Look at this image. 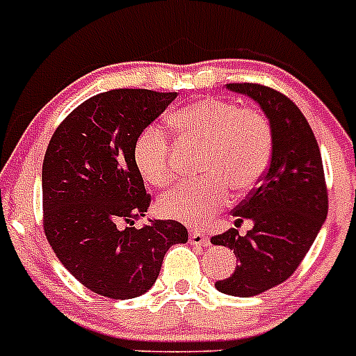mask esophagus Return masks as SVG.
<instances>
[{
  "instance_id": "obj_1",
  "label": "esophagus",
  "mask_w": 356,
  "mask_h": 356,
  "mask_svg": "<svg viewBox=\"0 0 356 356\" xmlns=\"http://www.w3.org/2000/svg\"><path fill=\"white\" fill-rule=\"evenodd\" d=\"M188 242L191 244H194V246H210V238L209 235L201 234V232H197V229H194V232H191V237H188Z\"/></svg>"
}]
</instances>
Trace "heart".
I'll return each mask as SVG.
<instances>
[{
    "label": "heart",
    "mask_w": 356,
    "mask_h": 356,
    "mask_svg": "<svg viewBox=\"0 0 356 356\" xmlns=\"http://www.w3.org/2000/svg\"><path fill=\"white\" fill-rule=\"evenodd\" d=\"M169 122L184 139L205 144L200 163L203 178L178 185L160 197V213L169 219L188 225L209 221L228 203V188L246 193L269 165L271 124L259 110L238 108L219 97H201L175 110ZM134 160L147 184L168 187L175 180L168 135L159 127L140 131Z\"/></svg>",
    "instance_id": "obj_1"
}]
</instances>
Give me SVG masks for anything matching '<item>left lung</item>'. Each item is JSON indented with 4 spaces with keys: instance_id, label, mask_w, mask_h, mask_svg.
Listing matches in <instances>:
<instances>
[{
    "instance_id": "left-lung-1",
    "label": "left lung",
    "mask_w": 356,
    "mask_h": 356,
    "mask_svg": "<svg viewBox=\"0 0 356 356\" xmlns=\"http://www.w3.org/2000/svg\"><path fill=\"white\" fill-rule=\"evenodd\" d=\"M232 92L251 97L271 124V162L262 181L234 210L235 225L250 219L253 228L212 237L234 250L235 271L216 282L222 294L250 298L289 278L316 241L328 213L323 160L314 131L301 110L284 94L257 83H228Z\"/></svg>"
}]
</instances>
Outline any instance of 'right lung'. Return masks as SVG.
I'll list each match as a JSON object with an SVG mask.
<instances>
[{
  "instance_id": "add662e5",
  "label": "right lung",
  "mask_w": 356,
  "mask_h": 356,
  "mask_svg": "<svg viewBox=\"0 0 356 356\" xmlns=\"http://www.w3.org/2000/svg\"><path fill=\"white\" fill-rule=\"evenodd\" d=\"M176 92L115 89L81 103L53 134L42 162L44 232L62 266L92 292L131 300L153 287L163 254L187 228L147 219L135 140Z\"/></svg>"
}]
</instances>
